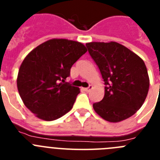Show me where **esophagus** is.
Returning <instances> with one entry per match:
<instances>
[{
  "label": "esophagus",
  "instance_id": "esophagus-1",
  "mask_svg": "<svg viewBox=\"0 0 160 160\" xmlns=\"http://www.w3.org/2000/svg\"><path fill=\"white\" fill-rule=\"evenodd\" d=\"M92 88H93L92 86H90V87H87V88H83V90H84L85 91H87V92H88V91H90V90H91V89H92Z\"/></svg>",
  "mask_w": 160,
  "mask_h": 160
}]
</instances>
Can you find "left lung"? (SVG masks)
Segmentation results:
<instances>
[{
    "mask_svg": "<svg viewBox=\"0 0 160 160\" xmlns=\"http://www.w3.org/2000/svg\"><path fill=\"white\" fill-rule=\"evenodd\" d=\"M86 46L105 84L103 98L93 104L95 112L111 122L132 116L142 107L149 90L144 62L117 42H90Z\"/></svg>",
    "mask_w": 160,
    "mask_h": 160,
    "instance_id": "left-lung-1",
    "label": "left lung"
}]
</instances>
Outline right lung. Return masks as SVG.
Wrapping results in <instances>:
<instances>
[{
	"label": "right lung",
	"instance_id": "1",
	"mask_svg": "<svg viewBox=\"0 0 160 160\" xmlns=\"http://www.w3.org/2000/svg\"><path fill=\"white\" fill-rule=\"evenodd\" d=\"M87 51L80 42L51 39L25 57L17 85L25 107L38 118L53 121L71 110L80 90L66 79L72 66Z\"/></svg>",
	"mask_w": 160,
	"mask_h": 160
}]
</instances>
